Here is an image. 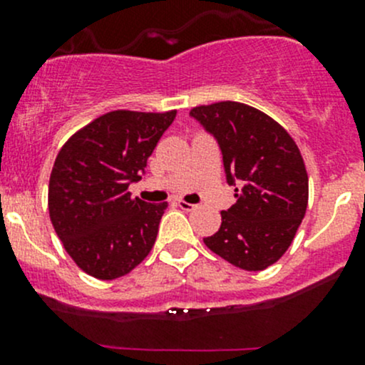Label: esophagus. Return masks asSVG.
<instances>
[{
	"label": "esophagus",
	"instance_id": "obj_1",
	"mask_svg": "<svg viewBox=\"0 0 365 365\" xmlns=\"http://www.w3.org/2000/svg\"><path fill=\"white\" fill-rule=\"evenodd\" d=\"M178 206L183 210V212H192V210H196V205L187 203V201H178Z\"/></svg>",
	"mask_w": 365,
	"mask_h": 365
}]
</instances>
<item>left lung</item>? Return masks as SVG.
I'll return each instance as SVG.
<instances>
[{"label": "left lung", "instance_id": "1", "mask_svg": "<svg viewBox=\"0 0 365 365\" xmlns=\"http://www.w3.org/2000/svg\"><path fill=\"white\" fill-rule=\"evenodd\" d=\"M190 116L213 135L237 203L205 245L235 267L259 272L281 259L309 200L304 159L292 135L268 114L240 102L197 106Z\"/></svg>", "mask_w": 365, "mask_h": 365}]
</instances>
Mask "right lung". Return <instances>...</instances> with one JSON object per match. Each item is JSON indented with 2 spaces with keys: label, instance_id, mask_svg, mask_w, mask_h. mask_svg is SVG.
Masks as SVG:
<instances>
[{
  "label": "right lung",
  "instance_id": "add662e5",
  "mask_svg": "<svg viewBox=\"0 0 365 365\" xmlns=\"http://www.w3.org/2000/svg\"><path fill=\"white\" fill-rule=\"evenodd\" d=\"M176 111H111L61 146L49 180V217L77 267L102 281L127 275L155 244L168 203L132 197Z\"/></svg>",
  "mask_w": 365,
  "mask_h": 365
}]
</instances>
